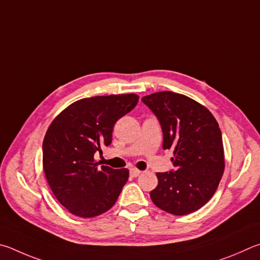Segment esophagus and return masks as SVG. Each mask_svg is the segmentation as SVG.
<instances>
[{
	"label": "esophagus",
	"mask_w": 260,
	"mask_h": 260,
	"mask_svg": "<svg viewBox=\"0 0 260 260\" xmlns=\"http://www.w3.org/2000/svg\"><path fill=\"white\" fill-rule=\"evenodd\" d=\"M140 174H142V171L136 169V168H133V169H130V176L134 177V178H136V177H138Z\"/></svg>",
	"instance_id": "esophagus-1"
}]
</instances>
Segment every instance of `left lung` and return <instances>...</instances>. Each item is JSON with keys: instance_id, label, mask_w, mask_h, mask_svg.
<instances>
[{"instance_id": "obj_1", "label": "left lung", "mask_w": 260, "mask_h": 260, "mask_svg": "<svg viewBox=\"0 0 260 260\" xmlns=\"http://www.w3.org/2000/svg\"><path fill=\"white\" fill-rule=\"evenodd\" d=\"M163 133V149H171L176 171L157 172L151 192L157 208L176 216L202 208L215 194L225 169L218 122L207 107L184 94L162 91L143 97Z\"/></svg>"}]
</instances>
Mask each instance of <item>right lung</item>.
<instances>
[{
    "instance_id": "obj_1",
    "label": "right lung",
    "mask_w": 260,
    "mask_h": 260,
    "mask_svg": "<svg viewBox=\"0 0 260 260\" xmlns=\"http://www.w3.org/2000/svg\"><path fill=\"white\" fill-rule=\"evenodd\" d=\"M135 93L97 95L73 103L48 127L43 169L56 199L73 215L91 218L109 210L129 178L127 169L94 162L95 152L112 143L118 118L133 111Z\"/></svg>"
}]
</instances>
